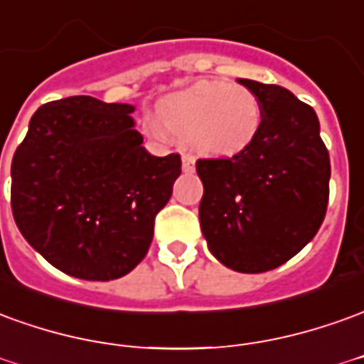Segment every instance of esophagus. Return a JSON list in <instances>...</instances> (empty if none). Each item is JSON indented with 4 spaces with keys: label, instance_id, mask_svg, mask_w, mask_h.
Instances as JSON below:
<instances>
[{
    "label": "esophagus",
    "instance_id": "obj_1",
    "mask_svg": "<svg viewBox=\"0 0 364 364\" xmlns=\"http://www.w3.org/2000/svg\"><path fill=\"white\" fill-rule=\"evenodd\" d=\"M181 165H183V171H185V173H191V171L195 169V157H193V156H183L181 157Z\"/></svg>",
    "mask_w": 364,
    "mask_h": 364
}]
</instances>
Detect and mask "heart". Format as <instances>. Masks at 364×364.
Instances as JSON below:
<instances>
[{"label":"heart","instance_id":"heart-1","mask_svg":"<svg viewBox=\"0 0 364 364\" xmlns=\"http://www.w3.org/2000/svg\"><path fill=\"white\" fill-rule=\"evenodd\" d=\"M264 118L260 98L246 86L226 80H205L169 94L157 106V120L169 134L191 139L208 157L240 154L258 136ZM164 136L161 126H151Z\"/></svg>","mask_w":364,"mask_h":364}]
</instances>
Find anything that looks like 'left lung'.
I'll return each mask as SVG.
<instances>
[{
  "mask_svg": "<svg viewBox=\"0 0 364 364\" xmlns=\"http://www.w3.org/2000/svg\"><path fill=\"white\" fill-rule=\"evenodd\" d=\"M238 82L262 102L250 146L230 159H199L200 230L226 268L260 274L306 246L323 223L331 165L311 106L278 85Z\"/></svg>",
  "mask_w": 364,
  "mask_h": 364,
  "instance_id": "left-lung-1",
  "label": "left lung"
}]
</instances>
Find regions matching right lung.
Segmentation results:
<instances>
[{
	"label": "right lung",
	"mask_w": 364,
	"mask_h": 364,
	"mask_svg": "<svg viewBox=\"0 0 364 364\" xmlns=\"http://www.w3.org/2000/svg\"><path fill=\"white\" fill-rule=\"evenodd\" d=\"M132 104L70 96L41 106L11 161V208L57 270L110 282L146 258L181 157L147 154Z\"/></svg>",
	"instance_id": "1"
}]
</instances>
